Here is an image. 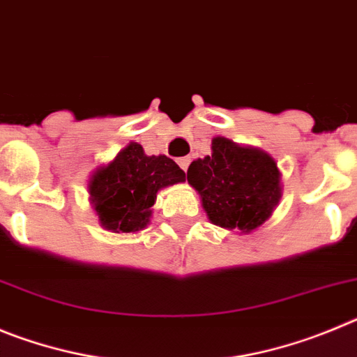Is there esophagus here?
<instances>
[{"label":"esophagus","mask_w":357,"mask_h":357,"mask_svg":"<svg viewBox=\"0 0 357 357\" xmlns=\"http://www.w3.org/2000/svg\"><path fill=\"white\" fill-rule=\"evenodd\" d=\"M178 165L186 172L188 171V165H190V158H188V156H185V158H178Z\"/></svg>","instance_id":"1"}]
</instances>
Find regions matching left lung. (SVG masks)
<instances>
[{
  "mask_svg": "<svg viewBox=\"0 0 357 357\" xmlns=\"http://www.w3.org/2000/svg\"><path fill=\"white\" fill-rule=\"evenodd\" d=\"M210 222L247 234L274 213L282 195L281 172L268 153L224 137L211 140V155L186 171Z\"/></svg>",
  "mask_w": 357,
  "mask_h": 357,
  "instance_id": "obj_1",
  "label": "left lung"
}]
</instances>
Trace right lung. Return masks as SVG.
<instances>
[{
    "mask_svg": "<svg viewBox=\"0 0 357 357\" xmlns=\"http://www.w3.org/2000/svg\"><path fill=\"white\" fill-rule=\"evenodd\" d=\"M185 181V172L165 155L147 156L130 142L89 179V201L99 224L112 233H137L151 222L156 194Z\"/></svg>",
    "mask_w": 357,
    "mask_h": 357,
    "instance_id": "add662e5",
    "label": "right lung"
}]
</instances>
